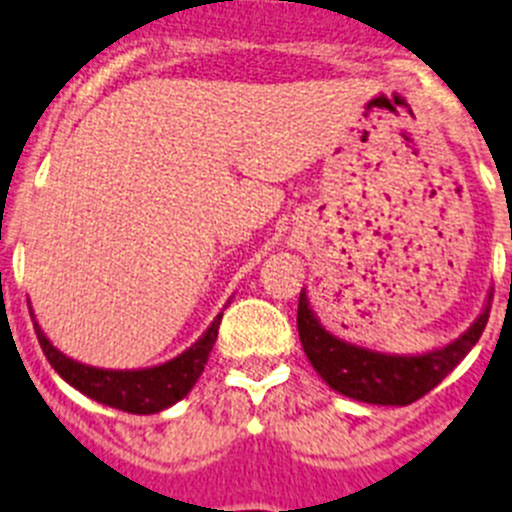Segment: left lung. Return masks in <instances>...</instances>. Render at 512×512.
I'll list each match as a JSON object with an SVG mask.
<instances>
[{"mask_svg":"<svg viewBox=\"0 0 512 512\" xmlns=\"http://www.w3.org/2000/svg\"><path fill=\"white\" fill-rule=\"evenodd\" d=\"M490 300L464 336L423 356H384L338 341L312 315L305 295H300L297 305V330L315 372L336 392L372 405H410L441 384L472 351L490 320Z\"/></svg>","mask_w":512,"mask_h":512,"instance_id":"8db88e82","label":"left lung"}]
</instances>
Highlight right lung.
<instances>
[{
  "instance_id": "add662e5",
  "label": "right lung",
  "mask_w": 512,
  "mask_h": 512,
  "mask_svg": "<svg viewBox=\"0 0 512 512\" xmlns=\"http://www.w3.org/2000/svg\"><path fill=\"white\" fill-rule=\"evenodd\" d=\"M220 318L223 315H217L205 336L182 356H176L174 361H166L161 366H153V369H140V372H110V369L79 364V361L56 351L51 341L43 336L38 323H35V333H38V343L43 348L45 359L51 361L53 369L71 387H76L92 400L102 402V405L122 410V413L151 415L182 400L192 390L194 382L200 379V374L205 372L207 356L217 341Z\"/></svg>"
}]
</instances>
